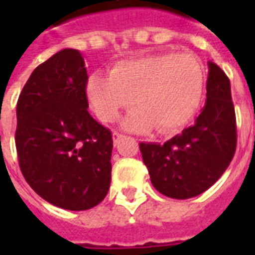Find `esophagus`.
Listing matches in <instances>:
<instances>
[{
	"mask_svg": "<svg viewBox=\"0 0 255 255\" xmlns=\"http://www.w3.org/2000/svg\"><path fill=\"white\" fill-rule=\"evenodd\" d=\"M112 138H113V143L117 144L119 142H120V139L124 138V135H122V133H119V132H113Z\"/></svg>",
	"mask_w": 255,
	"mask_h": 255,
	"instance_id": "esophagus-1",
	"label": "esophagus"
}]
</instances>
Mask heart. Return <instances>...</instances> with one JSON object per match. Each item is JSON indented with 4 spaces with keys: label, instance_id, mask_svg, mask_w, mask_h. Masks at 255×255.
<instances>
[{
    "label": "heart",
    "instance_id": "1",
    "mask_svg": "<svg viewBox=\"0 0 255 255\" xmlns=\"http://www.w3.org/2000/svg\"><path fill=\"white\" fill-rule=\"evenodd\" d=\"M202 93V67L187 53L126 60L112 68L111 76L93 73L87 80L90 104L102 122H113L133 98L138 108L123 119L122 126L135 132L155 126L160 132L182 128L198 111Z\"/></svg>",
    "mask_w": 255,
    "mask_h": 255
}]
</instances>
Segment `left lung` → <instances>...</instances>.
<instances>
[{
  "instance_id": "1",
  "label": "left lung",
  "mask_w": 255,
  "mask_h": 255,
  "mask_svg": "<svg viewBox=\"0 0 255 255\" xmlns=\"http://www.w3.org/2000/svg\"><path fill=\"white\" fill-rule=\"evenodd\" d=\"M208 68L206 102L191 127L164 144H139L151 184L173 199H188L206 191L235 154L236 119L230 79L212 61Z\"/></svg>"
}]
</instances>
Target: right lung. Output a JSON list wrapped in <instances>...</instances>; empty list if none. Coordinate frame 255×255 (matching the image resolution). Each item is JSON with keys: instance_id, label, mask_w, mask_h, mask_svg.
<instances>
[{"instance_id": "1", "label": "right lung", "mask_w": 255, "mask_h": 255, "mask_svg": "<svg viewBox=\"0 0 255 255\" xmlns=\"http://www.w3.org/2000/svg\"><path fill=\"white\" fill-rule=\"evenodd\" d=\"M82 53L63 49L34 69L19 95L16 150L23 176L45 201L87 210L111 186V131L89 113Z\"/></svg>"}]
</instances>
